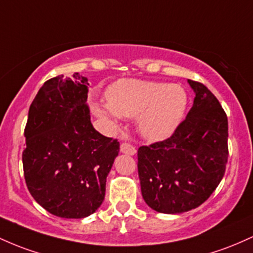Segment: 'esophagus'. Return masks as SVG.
Returning a JSON list of instances; mask_svg holds the SVG:
<instances>
[{"instance_id": "34e87169", "label": "esophagus", "mask_w": 253, "mask_h": 253, "mask_svg": "<svg viewBox=\"0 0 253 253\" xmlns=\"http://www.w3.org/2000/svg\"><path fill=\"white\" fill-rule=\"evenodd\" d=\"M121 152L126 155H134L136 154V148L130 143H127V142H123L121 144Z\"/></svg>"}]
</instances>
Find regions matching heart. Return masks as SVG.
<instances>
[{"instance_id": "obj_1", "label": "heart", "mask_w": 253, "mask_h": 253, "mask_svg": "<svg viewBox=\"0 0 253 253\" xmlns=\"http://www.w3.org/2000/svg\"><path fill=\"white\" fill-rule=\"evenodd\" d=\"M107 103H93V112L119 126L122 117L136 118L141 136L150 142L169 138L185 117L189 94L181 84L123 79L109 87Z\"/></svg>"}]
</instances>
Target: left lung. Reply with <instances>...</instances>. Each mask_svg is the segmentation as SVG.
<instances>
[{"label":"left lung","mask_w":253,"mask_h":253,"mask_svg":"<svg viewBox=\"0 0 253 253\" xmlns=\"http://www.w3.org/2000/svg\"><path fill=\"white\" fill-rule=\"evenodd\" d=\"M188 82L195 99L186 118L169 138L137 150L142 197L164 214H180L206 202L228 159L226 112L203 84Z\"/></svg>","instance_id":"obj_1"}]
</instances>
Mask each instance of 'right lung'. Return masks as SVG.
Masks as SVG:
<instances>
[{"label":"right lung","mask_w":253,"mask_h":253,"mask_svg":"<svg viewBox=\"0 0 253 253\" xmlns=\"http://www.w3.org/2000/svg\"><path fill=\"white\" fill-rule=\"evenodd\" d=\"M88 80L79 73L45 82L28 111L22 152L28 191L45 211L84 218L103 203L119 142L90 123Z\"/></svg>","instance_id":"right-lung-1"}]
</instances>
